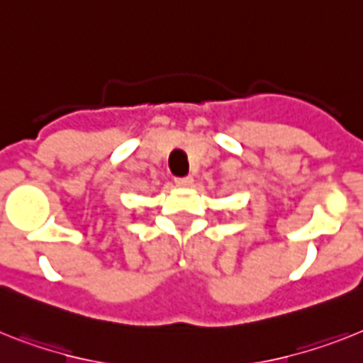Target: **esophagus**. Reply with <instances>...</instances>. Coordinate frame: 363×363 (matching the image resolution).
Listing matches in <instances>:
<instances>
[{
    "label": "esophagus",
    "instance_id": "esophagus-1",
    "mask_svg": "<svg viewBox=\"0 0 363 363\" xmlns=\"http://www.w3.org/2000/svg\"><path fill=\"white\" fill-rule=\"evenodd\" d=\"M191 184H194L191 177H179V179H175V186L179 188H190Z\"/></svg>",
    "mask_w": 363,
    "mask_h": 363
}]
</instances>
